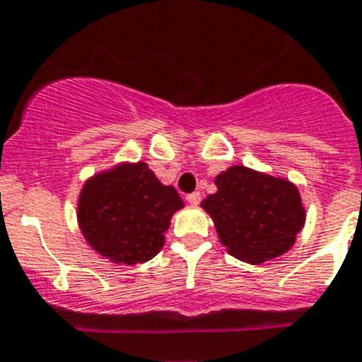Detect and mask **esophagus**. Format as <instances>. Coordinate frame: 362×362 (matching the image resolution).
<instances>
[{"label":"esophagus","instance_id":"1","mask_svg":"<svg viewBox=\"0 0 362 362\" xmlns=\"http://www.w3.org/2000/svg\"><path fill=\"white\" fill-rule=\"evenodd\" d=\"M200 199H202V197H200L199 191H195V193H189V195L186 197V200H187V202H189L191 206H197V204H199Z\"/></svg>","mask_w":362,"mask_h":362}]
</instances>
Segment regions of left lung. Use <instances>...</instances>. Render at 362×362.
I'll return each mask as SVG.
<instances>
[{"label":"left lung","mask_w":362,"mask_h":362,"mask_svg":"<svg viewBox=\"0 0 362 362\" xmlns=\"http://www.w3.org/2000/svg\"><path fill=\"white\" fill-rule=\"evenodd\" d=\"M217 191L200 206L211 217L230 256L259 265L293 248L305 224V206L296 184L245 165L215 176Z\"/></svg>","instance_id":"8db88e82"}]
</instances>
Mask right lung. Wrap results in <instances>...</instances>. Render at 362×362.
Wrapping results in <instances>:
<instances>
[{
  "label": "right lung",
  "mask_w": 362,
  "mask_h": 362,
  "mask_svg": "<svg viewBox=\"0 0 362 362\" xmlns=\"http://www.w3.org/2000/svg\"><path fill=\"white\" fill-rule=\"evenodd\" d=\"M184 200L145 162H119L92 175L77 199V223L93 250L115 265L136 267L165 245Z\"/></svg>",
  "instance_id": "add662e5"
}]
</instances>
